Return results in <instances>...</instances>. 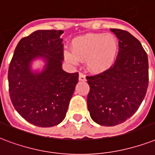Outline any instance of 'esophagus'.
Masks as SVG:
<instances>
[{"mask_svg": "<svg viewBox=\"0 0 155 155\" xmlns=\"http://www.w3.org/2000/svg\"><path fill=\"white\" fill-rule=\"evenodd\" d=\"M79 80H80V81H86V76H85V75H84L82 73H80V74H79Z\"/></svg>", "mask_w": 155, "mask_h": 155, "instance_id": "1", "label": "esophagus"}]
</instances>
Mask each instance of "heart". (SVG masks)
<instances>
[{
    "label": "heart",
    "mask_w": 155,
    "mask_h": 155,
    "mask_svg": "<svg viewBox=\"0 0 155 155\" xmlns=\"http://www.w3.org/2000/svg\"><path fill=\"white\" fill-rule=\"evenodd\" d=\"M117 41L110 34H86L73 42V51L65 50L64 57L76 64L79 61H87L89 70L101 73L113 64L117 54Z\"/></svg>",
    "instance_id": "obj_1"
}]
</instances>
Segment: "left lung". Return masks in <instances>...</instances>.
Wrapping results in <instances>:
<instances>
[{"label": "left lung", "instance_id": "1", "mask_svg": "<svg viewBox=\"0 0 155 155\" xmlns=\"http://www.w3.org/2000/svg\"><path fill=\"white\" fill-rule=\"evenodd\" d=\"M110 31L119 39L115 64L102 74L86 77L90 115L104 126H115L130 118L143 101L149 82L148 57L140 41L126 31Z\"/></svg>", "mask_w": 155, "mask_h": 155}]
</instances>
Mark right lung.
Masks as SVG:
<instances>
[{
	"instance_id": "obj_1",
	"label": "right lung",
	"mask_w": 155,
	"mask_h": 155,
	"mask_svg": "<svg viewBox=\"0 0 155 155\" xmlns=\"http://www.w3.org/2000/svg\"><path fill=\"white\" fill-rule=\"evenodd\" d=\"M63 31L39 30L18 42L8 72L9 96L20 116L38 127H52L65 116L78 73L62 69ZM45 62L41 72L31 69L32 62Z\"/></svg>"
}]
</instances>
